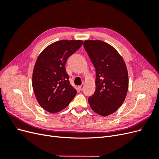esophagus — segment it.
<instances>
[{"mask_svg":"<svg viewBox=\"0 0 159 159\" xmlns=\"http://www.w3.org/2000/svg\"><path fill=\"white\" fill-rule=\"evenodd\" d=\"M79 88H80V90H83V89L84 88V84H81L79 87Z\"/></svg>","mask_w":159,"mask_h":159,"instance_id":"esophagus-1","label":"esophagus"}]
</instances>
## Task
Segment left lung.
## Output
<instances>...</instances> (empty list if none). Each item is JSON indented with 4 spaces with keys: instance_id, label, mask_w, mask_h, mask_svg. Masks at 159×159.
<instances>
[{
    "instance_id": "obj_1",
    "label": "left lung",
    "mask_w": 159,
    "mask_h": 159,
    "mask_svg": "<svg viewBox=\"0 0 159 159\" xmlns=\"http://www.w3.org/2000/svg\"><path fill=\"white\" fill-rule=\"evenodd\" d=\"M84 47L96 71L95 91L88 102L94 112L107 116L116 111L126 98L127 67L117 51L106 42L85 40Z\"/></svg>"
}]
</instances>
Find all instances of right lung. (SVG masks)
Instances as JSON below:
<instances>
[{
    "label": "right lung",
    "mask_w": 159,
    "mask_h": 159,
    "mask_svg": "<svg viewBox=\"0 0 159 159\" xmlns=\"http://www.w3.org/2000/svg\"><path fill=\"white\" fill-rule=\"evenodd\" d=\"M82 44L81 40H60L46 47L38 56L32 87L38 103L47 111H60L75 96L77 91L70 83L65 65Z\"/></svg>",
    "instance_id": "right-lung-1"
}]
</instances>
